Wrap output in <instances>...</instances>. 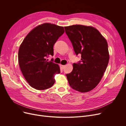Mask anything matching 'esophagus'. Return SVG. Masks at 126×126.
<instances>
[{"label": "esophagus", "mask_w": 126, "mask_h": 126, "mask_svg": "<svg viewBox=\"0 0 126 126\" xmlns=\"http://www.w3.org/2000/svg\"><path fill=\"white\" fill-rule=\"evenodd\" d=\"M60 68H61V69H64V67H65V65H61V64H60Z\"/></svg>", "instance_id": "esophagus-1"}]
</instances>
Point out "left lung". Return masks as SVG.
<instances>
[{"instance_id": "1", "label": "left lung", "mask_w": 126, "mask_h": 126, "mask_svg": "<svg viewBox=\"0 0 126 126\" xmlns=\"http://www.w3.org/2000/svg\"><path fill=\"white\" fill-rule=\"evenodd\" d=\"M76 55H81V61L73 64V69L66 77L70 87L86 92L100 83L109 62L108 43L95 28L73 25L64 27Z\"/></svg>"}]
</instances>
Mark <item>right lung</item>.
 <instances>
[{
  "instance_id": "1",
  "label": "right lung",
  "mask_w": 126,
  "mask_h": 126,
  "mask_svg": "<svg viewBox=\"0 0 126 126\" xmlns=\"http://www.w3.org/2000/svg\"><path fill=\"white\" fill-rule=\"evenodd\" d=\"M64 32L63 26L45 23L32 29L21 44L18 61L22 73L30 85L37 90L51 87L55 82L56 74L60 73L59 66L48 61L54 55V46Z\"/></svg>"
}]
</instances>
